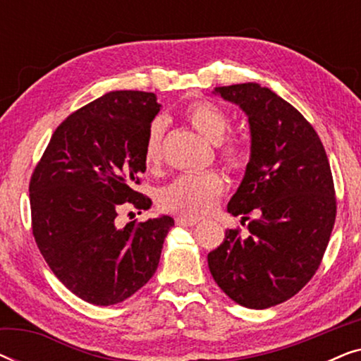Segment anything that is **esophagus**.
Listing matches in <instances>:
<instances>
[{"instance_id": "1", "label": "esophagus", "mask_w": 361, "mask_h": 361, "mask_svg": "<svg viewBox=\"0 0 361 361\" xmlns=\"http://www.w3.org/2000/svg\"><path fill=\"white\" fill-rule=\"evenodd\" d=\"M197 224H199V220L189 219V216H177L176 219V225L179 226H194Z\"/></svg>"}]
</instances>
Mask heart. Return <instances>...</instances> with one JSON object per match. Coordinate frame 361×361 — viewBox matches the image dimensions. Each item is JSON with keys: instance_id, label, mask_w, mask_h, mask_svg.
Here are the masks:
<instances>
[{"instance_id": "b5f03b06", "label": "heart", "mask_w": 361, "mask_h": 361, "mask_svg": "<svg viewBox=\"0 0 361 361\" xmlns=\"http://www.w3.org/2000/svg\"><path fill=\"white\" fill-rule=\"evenodd\" d=\"M184 115L187 121L212 142H220L230 131V116L219 105L209 100L192 102L185 108ZM164 131L166 123L161 118L152 121L147 130L142 159L151 169L159 166L162 161ZM220 156L231 169H241L246 162L243 147L235 141L225 142L220 147ZM224 179L216 172H187L162 187L157 194V204L166 212L189 219H199L214 209L224 192Z\"/></svg>"}]
</instances>
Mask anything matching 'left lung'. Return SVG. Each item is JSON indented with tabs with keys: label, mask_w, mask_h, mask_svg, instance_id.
Listing matches in <instances>:
<instances>
[{
	"label": "left lung",
	"mask_w": 361,
	"mask_h": 361,
	"mask_svg": "<svg viewBox=\"0 0 361 361\" xmlns=\"http://www.w3.org/2000/svg\"><path fill=\"white\" fill-rule=\"evenodd\" d=\"M215 93L246 113L251 133L250 162L226 209L243 221L253 210L259 216L246 238L226 230L207 259L230 299L268 309L298 294L320 266L337 215L332 171L312 125L273 90L248 82Z\"/></svg>",
	"instance_id": "1"
}]
</instances>
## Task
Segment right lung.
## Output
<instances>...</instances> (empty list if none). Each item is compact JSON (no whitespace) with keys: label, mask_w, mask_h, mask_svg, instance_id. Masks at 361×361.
<instances>
[{"label":"right lung","mask_w":361,"mask_h":361,"mask_svg":"<svg viewBox=\"0 0 361 361\" xmlns=\"http://www.w3.org/2000/svg\"><path fill=\"white\" fill-rule=\"evenodd\" d=\"M159 110L154 93H105L57 126L32 172L34 240L57 279L85 302L113 305L141 289L174 226L169 215L116 225L126 204L137 210L152 204L135 185Z\"/></svg>","instance_id":"add662e5"}]
</instances>
